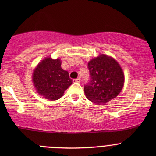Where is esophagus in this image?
<instances>
[{
  "label": "esophagus",
  "mask_w": 156,
  "mask_h": 156,
  "mask_svg": "<svg viewBox=\"0 0 156 156\" xmlns=\"http://www.w3.org/2000/svg\"><path fill=\"white\" fill-rule=\"evenodd\" d=\"M73 81L74 82V83H80V79L79 78H75V79L73 80Z\"/></svg>",
  "instance_id": "esophagus-1"
}]
</instances>
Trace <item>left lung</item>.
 Listing matches in <instances>:
<instances>
[{
    "instance_id": "8db88e82",
    "label": "left lung",
    "mask_w": 156,
    "mask_h": 156,
    "mask_svg": "<svg viewBox=\"0 0 156 156\" xmlns=\"http://www.w3.org/2000/svg\"><path fill=\"white\" fill-rule=\"evenodd\" d=\"M90 79L84 85L86 97L98 105L105 104L121 92L124 85L122 69L115 59L101 55L88 63Z\"/></svg>"
}]
</instances>
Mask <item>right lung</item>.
I'll return each instance as SVG.
<instances>
[{
  "label": "right lung",
  "mask_w": 156,
  "mask_h": 156,
  "mask_svg": "<svg viewBox=\"0 0 156 156\" xmlns=\"http://www.w3.org/2000/svg\"><path fill=\"white\" fill-rule=\"evenodd\" d=\"M61 64L60 59L46 58L34 71L33 81L36 89L48 100L59 99L73 83L69 73L61 67Z\"/></svg>",
  "instance_id": "obj_1"
}]
</instances>
